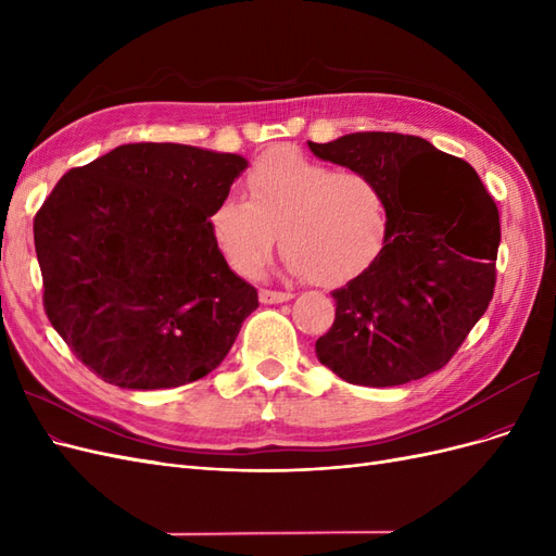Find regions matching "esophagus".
<instances>
[{
  "label": "esophagus",
  "instance_id": "obj_1",
  "mask_svg": "<svg viewBox=\"0 0 556 556\" xmlns=\"http://www.w3.org/2000/svg\"><path fill=\"white\" fill-rule=\"evenodd\" d=\"M292 294L290 292H276V290H262L260 292V301L262 304H282V301H290Z\"/></svg>",
  "mask_w": 556,
  "mask_h": 556
}]
</instances>
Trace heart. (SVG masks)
<instances>
[{
	"mask_svg": "<svg viewBox=\"0 0 556 556\" xmlns=\"http://www.w3.org/2000/svg\"><path fill=\"white\" fill-rule=\"evenodd\" d=\"M248 199L227 194L213 206L215 248L239 276H257L276 245L285 266L317 285H341L362 274L384 243L387 201L362 172L268 148L245 174Z\"/></svg>",
	"mask_w": 556,
	"mask_h": 556,
	"instance_id": "heart-1",
	"label": "heart"
}]
</instances>
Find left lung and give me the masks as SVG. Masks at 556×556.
<instances>
[{"mask_svg":"<svg viewBox=\"0 0 556 556\" xmlns=\"http://www.w3.org/2000/svg\"><path fill=\"white\" fill-rule=\"evenodd\" d=\"M313 155L371 176L387 201L378 257L333 290L319 364L352 384L394 387L443 368L490 306L498 208L476 169L396 131H357Z\"/></svg>","mask_w":556,"mask_h":556,"instance_id":"left-lung-1","label":"left lung"}]
</instances>
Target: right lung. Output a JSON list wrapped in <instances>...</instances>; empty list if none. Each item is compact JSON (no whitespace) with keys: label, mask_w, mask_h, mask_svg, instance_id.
Masks as SVG:
<instances>
[{"label":"right lung","mask_w":556,"mask_h":556,"mask_svg":"<svg viewBox=\"0 0 556 556\" xmlns=\"http://www.w3.org/2000/svg\"><path fill=\"white\" fill-rule=\"evenodd\" d=\"M248 160L127 143L66 172L35 217L43 308L74 355L123 390H166L227 357L257 290L215 248L208 215Z\"/></svg>","instance_id":"1"}]
</instances>
